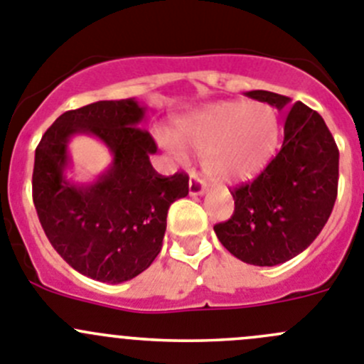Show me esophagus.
<instances>
[{"label":"esophagus","instance_id":"1","mask_svg":"<svg viewBox=\"0 0 364 364\" xmlns=\"http://www.w3.org/2000/svg\"><path fill=\"white\" fill-rule=\"evenodd\" d=\"M205 190H206V185H205V181L199 178V176H196V174L190 176V181H188L190 196H193V198H196V196H203V193H205Z\"/></svg>","mask_w":364,"mask_h":364}]
</instances>
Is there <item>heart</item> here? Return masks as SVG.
I'll list each match as a JSON object with an SVG mask.
<instances>
[{"label":"heart","mask_w":364,"mask_h":364,"mask_svg":"<svg viewBox=\"0 0 364 364\" xmlns=\"http://www.w3.org/2000/svg\"><path fill=\"white\" fill-rule=\"evenodd\" d=\"M176 138L159 134V144L179 159L183 145L205 154L206 174L220 183L242 181L262 171L278 145V118L264 102H215L176 122Z\"/></svg>","instance_id":"1"}]
</instances>
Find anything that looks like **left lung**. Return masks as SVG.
<instances>
[{
  "instance_id": "1",
  "label": "left lung",
  "mask_w": 364,
  "mask_h": 364,
  "mask_svg": "<svg viewBox=\"0 0 364 364\" xmlns=\"http://www.w3.org/2000/svg\"><path fill=\"white\" fill-rule=\"evenodd\" d=\"M247 97L287 111L284 144L251 183L232 190L233 215L213 226L217 239L253 266L284 264L307 250L331 217L338 196L339 151L323 118L271 91Z\"/></svg>"
}]
</instances>
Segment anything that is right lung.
I'll use <instances>...</instances> for the list:
<instances>
[{
  "label": "right lung",
  "mask_w": 364,
  "mask_h": 364,
  "mask_svg": "<svg viewBox=\"0 0 364 364\" xmlns=\"http://www.w3.org/2000/svg\"><path fill=\"white\" fill-rule=\"evenodd\" d=\"M134 98L100 100L60 114L36 149L32 193L41 226L57 253L84 277L122 284L144 273L161 251L166 213L188 196V176L165 178L151 165L156 144L138 127ZM100 139L114 156L93 183H73L67 145L73 135Z\"/></svg>",
  "instance_id": "add662e5"
}]
</instances>
